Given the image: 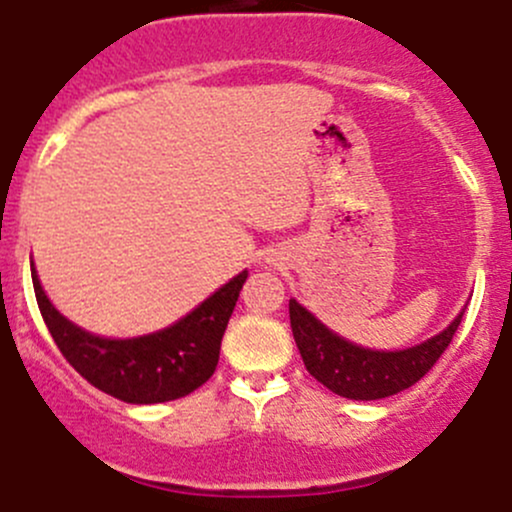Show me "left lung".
Here are the masks:
<instances>
[{
	"label": "left lung",
	"instance_id": "obj_1",
	"mask_svg": "<svg viewBox=\"0 0 512 512\" xmlns=\"http://www.w3.org/2000/svg\"><path fill=\"white\" fill-rule=\"evenodd\" d=\"M460 321L462 313L439 336L407 351H371L343 341L303 305L290 300V328L308 374L333 394L356 401L384 399L417 384L450 346Z\"/></svg>",
	"mask_w": 512,
	"mask_h": 512
}]
</instances>
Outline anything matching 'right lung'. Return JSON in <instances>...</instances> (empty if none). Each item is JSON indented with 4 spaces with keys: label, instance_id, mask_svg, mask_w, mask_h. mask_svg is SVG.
<instances>
[{
    "label": "right lung",
    "instance_id": "1",
    "mask_svg": "<svg viewBox=\"0 0 512 512\" xmlns=\"http://www.w3.org/2000/svg\"><path fill=\"white\" fill-rule=\"evenodd\" d=\"M245 280L247 270L171 328L128 341H111L90 336L62 318L32 270L37 305L62 356L88 384L128 404L181 399L209 381L217 369L224 328Z\"/></svg>",
    "mask_w": 512,
    "mask_h": 512
}]
</instances>
